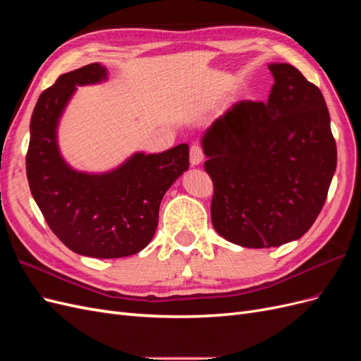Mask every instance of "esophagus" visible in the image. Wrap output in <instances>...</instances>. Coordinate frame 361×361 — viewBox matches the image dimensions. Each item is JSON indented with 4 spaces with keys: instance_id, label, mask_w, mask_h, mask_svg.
<instances>
[{
    "instance_id": "esophagus-1",
    "label": "esophagus",
    "mask_w": 361,
    "mask_h": 361,
    "mask_svg": "<svg viewBox=\"0 0 361 361\" xmlns=\"http://www.w3.org/2000/svg\"><path fill=\"white\" fill-rule=\"evenodd\" d=\"M203 161V149L200 145H192L190 149V162L191 166H199Z\"/></svg>"
}]
</instances>
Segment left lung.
I'll return each mask as SVG.
<instances>
[{
    "mask_svg": "<svg viewBox=\"0 0 361 361\" xmlns=\"http://www.w3.org/2000/svg\"><path fill=\"white\" fill-rule=\"evenodd\" d=\"M268 68V102L235 104L202 137L214 182L212 226L247 248L279 247L307 232L337 164L321 90L288 63Z\"/></svg>",
    "mask_w": 361,
    "mask_h": 361,
    "instance_id": "obj_1",
    "label": "left lung"
}]
</instances>
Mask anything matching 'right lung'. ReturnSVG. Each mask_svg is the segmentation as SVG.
I'll list each match as a JSON object with an SVG mask.
<instances>
[{"mask_svg": "<svg viewBox=\"0 0 361 361\" xmlns=\"http://www.w3.org/2000/svg\"><path fill=\"white\" fill-rule=\"evenodd\" d=\"M99 63L63 73L40 94L30 122L27 178L39 209L76 255L116 259L135 255L155 235L164 194L190 167L188 145L162 154L137 152L105 173H84L63 159L57 128L76 87L106 80Z\"/></svg>", "mask_w": 361, "mask_h": 361, "instance_id": "1", "label": "right lung"}]
</instances>
